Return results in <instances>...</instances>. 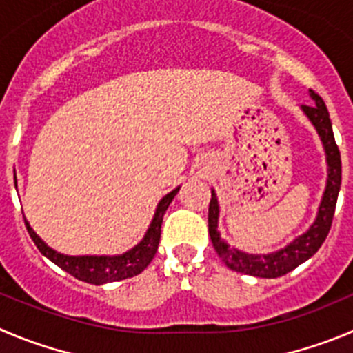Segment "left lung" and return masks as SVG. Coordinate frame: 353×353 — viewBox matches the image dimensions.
Instances as JSON below:
<instances>
[{
	"label": "left lung",
	"mask_w": 353,
	"mask_h": 353,
	"mask_svg": "<svg viewBox=\"0 0 353 353\" xmlns=\"http://www.w3.org/2000/svg\"><path fill=\"white\" fill-rule=\"evenodd\" d=\"M310 95L315 104L314 106H303L301 110L317 130L325 151V161H327V183H325L322 202L319 205L317 217H315L314 225L310 228L306 230L303 235L296 236L281 251L270 252V254H247V252L239 251L235 247H230L221 239V233L217 232L219 203H217L216 193L212 190L209 203V235L217 256L233 272L259 276V279H276V276L285 275V273L292 272L296 266L305 263L306 259H310L321 249L329 230H331L336 200H338L341 186V157L340 150L336 146L331 118H329L325 102L314 90H310Z\"/></svg>",
	"instance_id": "1"
}]
</instances>
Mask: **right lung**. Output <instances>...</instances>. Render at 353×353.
Wrapping results in <instances>:
<instances>
[{"instance_id": "obj_1", "label": "right lung", "mask_w": 353, "mask_h": 353, "mask_svg": "<svg viewBox=\"0 0 353 353\" xmlns=\"http://www.w3.org/2000/svg\"><path fill=\"white\" fill-rule=\"evenodd\" d=\"M179 192V186L167 193L163 199L158 202L157 212L153 216L150 228H148L144 239L137 243L136 247H132L130 251L123 252L120 256H65L61 252L54 251L52 247L43 242L34 230L29 226L26 221V228H28L29 235H31L32 242L39 249L45 258L50 259L54 265L68 272L74 279L81 282H88V284H108V282H117L128 279V276L139 275L144 268L151 263L154 258L158 249V242H160V233H161V221H163V214H165L167 207L174 200V196Z\"/></svg>"}]
</instances>
